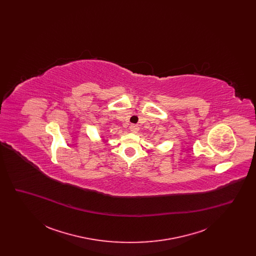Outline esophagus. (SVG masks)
Returning a JSON list of instances; mask_svg holds the SVG:
<instances>
[{
	"instance_id": "34e87169",
	"label": "esophagus",
	"mask_w": 256,
	"mask_h": 256,
	"mask_svg": "<svg viewBox=\"0 0 256 256\" xmlns=\"http://www.w3.org/2000/svg\"><path fill=\"white\" fill-rule=\"evenodd\" d=\"M130 132H132V134H136V132L139 130V128H138L137 124H132V126H130Z\"/></svg>"
}]
</instances>
